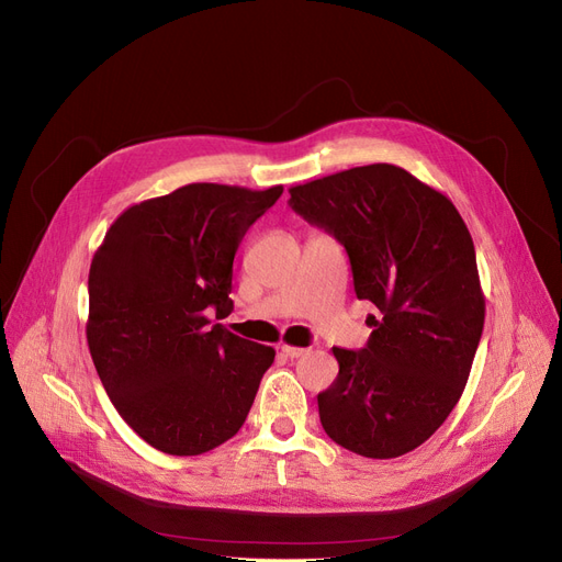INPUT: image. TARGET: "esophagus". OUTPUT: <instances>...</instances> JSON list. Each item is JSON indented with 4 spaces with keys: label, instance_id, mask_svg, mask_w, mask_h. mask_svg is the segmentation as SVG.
<instances>
[{
    "label": "esophagus",
    "instance_id": "34e87169",
    "mask_svg": "<svg viewBox=\"0 0 562 562\" xmlns=\"http://www.w3.org/2000/svg\"><path fill=\"white\" fill-rule=\"evenodd\" d=\"M307 350L305 348H294V346H282V355L289 357V359H296V357H303Z\"/></svg>",
    "mask_w": 562,
    "mask_h": 562
}]
</instances>
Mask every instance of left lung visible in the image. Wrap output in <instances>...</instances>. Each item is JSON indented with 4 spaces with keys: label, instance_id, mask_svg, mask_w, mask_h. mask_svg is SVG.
<instances>
[{
    "label": "left lung",
    "instance_id": "8db88e82",
    "mask_svg": "<svg viewBox=\"0 0 562 562\" xmlns=\"http://www.w3.org/2000/svg\"><path fill=\"white\" fill-rule=\"evenodd\" d=\"M289 195L346 247L357 299L380 311L364 348H334L338 378L317 394L322 427L357 456L400 458L443 425L472 371L485 319L472 235L443 193L390 162Z\"/></svg>",
    "mask_w": 562,
    "mask_h": 562
}]
</instances>
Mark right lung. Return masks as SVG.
<instances>
[{
	"mask_svg": "<svg viewBox=\"0 0 562 562\" xmlns=\"http://www.w3.org/2000/svg\"><path fill=\"white\" fill-rule=\"evenodd\" d=\"M282 187L189 184L125 210L88 276L86 338L121 418L168 456L238 434L276 350L231 334L233 259Z\"/></svg>",
	"mask_w": 562,
	"mask_h": 562,
	"instance_id": "obj_1",
	"label": "right lung"
}]
</instances>
